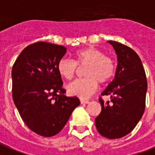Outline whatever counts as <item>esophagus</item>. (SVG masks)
Segmentation results:
<instances>
[{
  "instance_id": "34e87169",
  "label": "esophagus",
  "mask_w": 155,
  "mask_h": 155,
  "mask_svg": "<svg viewBox=\"0 0 155 155\" xmlns=\"http://www.w3.org/2000/svg\"><path fill=\"white\" fill-rule=\"evenodd\" d=\"M80 101H81V103L82 104H87L89 102L88 100H87V99H82V98L80 99Z\"/></svg>"
}]
</instances>
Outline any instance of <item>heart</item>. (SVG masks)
Instances as JSON below:
<instances>
[{
	"label": "heart",
	"mask_w": 155,
	"mask_h": 155,
	"mask_svg": "<svg viewBox=\"0 0 155 155\" xmlns=\"http://www.w3.org/2000/svg\"><path fill=\"white\" fill-rule=\"evenodd\" d=\"M87 65L84 78L74 80L67 87L70 95L81 98L89 97L99 83H106L112 78L116 72V64L112 58L93 47L82 48L74 53V61L63 58L58 63V72L63 78L71 80L77 72V67Z\"/></svg>",
	"instance_id": "1"
}]
</instances>
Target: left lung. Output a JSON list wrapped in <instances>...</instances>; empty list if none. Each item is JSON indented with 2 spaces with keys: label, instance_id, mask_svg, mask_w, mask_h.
<instances>
[{
  "label": "left lung",
  "instance_id": "obj_1",
  "mask_svg": "<svg viewBox=\"0 0 155 155\" xmlns=\"http://www.w3.org/2000/svg\"><path fill=\"white\" fill-rule=\"evenodd\" d=\"M117 55L116 75L102 96L110 101H99L101 111L95 120L96 127L102 136L119 139L133 130L143 116L145 108L147 79L140 58L132 48L109 40Z\"/></svg>",
  "mask_w": 155,
  "mask_h": 155
}]
</instances>
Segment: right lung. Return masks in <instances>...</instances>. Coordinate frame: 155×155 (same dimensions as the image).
Masks as SVG:
<instances>
[{
    "mask_svg": "<svg viewBox=\"0 0 155 155\" xmlns=\"http://www.w3.org/2000/svg\"><path fill=\"white\" fill-rule=\"evenodd\" d=\"M66 52L63 45L36 42L20 53L12 68L15 105L25 125L41 136L59 133L80 104L77 97L64 95L58 72V63Z\"/></svg>",
    "mask_w": 155,
    "mask_h": 155,
    "instance_id": "1",
    "label": "right lung"
}]
</instances>
